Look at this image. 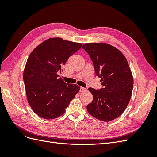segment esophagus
I'll return each instance as SVG.
<instances>
[{
  "mask_svg": "<svg viewBox=\"0 0 157 157\" xmlns=\"http://www.w3.org/2000/svg\"><path fill=\"white\" fill-rule=\"evenodd\" d=\"M86 89L85 88H83V87H80V92H83L84 91H86Z\"/></svg>",
  "mask_w": 157,
  "mask_h": 157,
  "instance_id": "obj_1",
  "label": "esophagus"
}]
</instances>
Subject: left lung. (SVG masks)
Instances as JSON below:
<instances>
[{"instance_id":"obj_1","label":"left lung","mask_w":157,"mask_h":157,"mask_svg":"<svg viewBox=\"0 0 157 157\" xmlns=\"http://www.w3.org/2000/svg\"><path fill=\"white\" fill-rule=\"evenodd\" d=\"M82 48L89 54L103 87L88 88L94 99L87 111L100 121H113L124 111L132 96L134 79L129 65L122 52L109 44L86 43Z\"/></svg>"}]
</instances>
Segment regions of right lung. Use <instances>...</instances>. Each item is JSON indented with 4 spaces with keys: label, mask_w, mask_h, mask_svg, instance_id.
Listing matches in <instances>:
<instances>
[{
    "label": "right lung",
    "mask_w": 157,
    "mask_h": 157,
    "mask_svg": "<svg viewBox=\"0 0 157 157\" xmlns=\"http://www.w3.org/2000/svg\"><path fill=\"white\" fill-rule=\"evenodd\" d=\"M82 44L50 38L32 51L23 71L28 103L37 115L45 119L61 116L80 90L77 84H66L58 72Z\"/></svg>",
    "instance_id": "1"
}]
</instances>
